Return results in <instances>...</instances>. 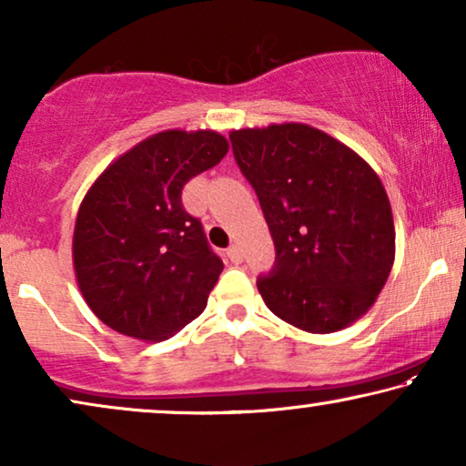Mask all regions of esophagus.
<instances>
[{"mask_svg":"<svg viewBox=\"0 0 466 466\" xmlns=\"http://www.w3.org/2000/svg\"><path fill=\"white\" fill-rule=\"evenodd\" d=\"M227 257H228V260H231V263L239 265L241 260H244V252H241L239 246H231V248H228V250H227Z\"/></svg>","mask_w":466,"mask_h":466,"instance_id":"34e87169","label":"esophagus"}]
</instances>
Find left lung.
I'll return each instance as SVG.
<instances>
[{
  "label": "left lung",
  "mask_w": 466,
  "mask_h": 466,
  "mask_svg": "<svg viewBox=\"0 0 466 466\" xmlns=\"http://www.w3.org/2000/svg\"><path fill=\"white\" fill-rule=\"evenodd\" d=\"M276 246L257 279L267 308L308 333L365 316L394 263L390 201L378 174L346 144L303 123L231 131Z\"/></svg>",
  "instance_id": "left-lung-1"
}]
</instances>
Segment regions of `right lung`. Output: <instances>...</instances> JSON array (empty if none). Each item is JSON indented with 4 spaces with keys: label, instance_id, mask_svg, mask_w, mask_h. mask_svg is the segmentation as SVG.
<instances>
[{
    "label": "right lung",
    "instance_id": "add662e5",
    "mask_svg": "<svg viewBox=\"0 0 466 466\" xmlns=\"http://www.w3.org/2000/svg\"><path fill=\"white\" fill-rule=\"evenodd\" d=\"M228 152L216 131L169 129L120 155L93 182L74 227V271L107 327L163 341L206 309L222 260L182 206L190 177Z\"/></svg>",
    "mask_w": 466,
    "mask_h": 466
}]
</instances>
